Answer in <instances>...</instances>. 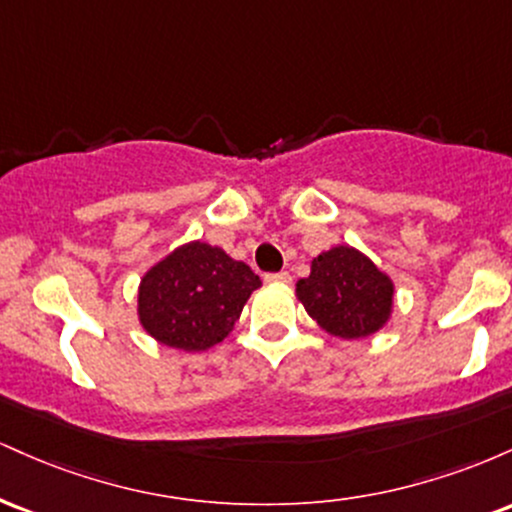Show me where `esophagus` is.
Masks as SVG:
<instances>
[{"mask_svg":"<svg viewBox=\"0 0 512 512\" xmlns=\"http://www.w3.org/2000/svg\"><path fill=\"white\" fill-rule=\"evenodd\" d=\"M264 281H269V284H291V274L289 272L267 274V276H264Z\"/></svg>","mask_w":512,"mask_h":512,"instance_id":"esophagus-1","label":"esophagus"}]
</instances>
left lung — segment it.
<instances>
[{
	"instance_id": "8db88e82",
	"label": "left lung",
	"mask_w": 512,
	"mask_h": 512,
	"mask_svg": "<svg viewBox=\"0 0 512 512\" xmlns=\"http://www.w3.org/2000/svg\"><path fill=\"white\" fill-rule=\"evenodd\" d=\"M296 298L317 325L337 339L373 337L395 310V281L366 252L334 245L310 262Z\"/></svg>"
}]
</instances>
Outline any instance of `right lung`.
<instances>
[{
  "mask_svg": "<svg viewBox=\"0 0 512 512\" xmlns=\"http://www.w3.org/2000/svg\"><path fill=\"white\" fill-rule=\"evenodd\" d=\"M260 286V276L245 262L190 240L144 272L137 291L139 325L168 349L207 351L233 332Z\"/></svg>",
  "mask_w": 512,
  "mask_h": 512,
  "instance_id": "add662e5",
  "label": "right lung"
}]
</instances>
